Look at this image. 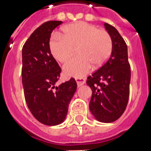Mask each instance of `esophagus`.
<instances>
[{
    "label": "esophagus",
    "mask_w": 151,
    "mask_h": 151,
    "mask_svg": "<svg viewBox=\"0 0 151 151\" xmlns=\"http://www.w3.org/2000/svg\"><path fill=\"white\" fill-rule=\"evenodd\" d=\"M76 81H77V84H78V87L82 86L83 84H84L85 83V80L84 78H77L76 79Z\"/></svg>",
    "instance_id": "obj_1"
}]
</instances>
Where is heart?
Returning a JSON list of instances; mask_svg holds the SVG:
<instances>
[{
	"instance_id": "heart-1",
	"label": "heart",
	"mask_w": 151,
	"mask_h": 151,
	"mask_svg": "<svg viewBox=\"0 0 151 151\" xmlns=\"http://www.w3.org/2000/svg\"><path fill=\"white\" fill-rule=\"evenodd\" d=\"M63 35L56 33L50 42L52 56L60 63L69 60L77 48V57L63 66L67 77L83 78L94 67H101L112 51L111 36L103 29L84 22L68 24L63 29Z\"/></svg>"
}]
</instances>
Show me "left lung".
Here are the masks:
<instances>
[{"label":"left lung","instance_id":"obj_1","mask_svg":"<svg viewBox=\"0 0 151 151\" xmlns=\"http://www.w3.org/2000/svg\"><path fill=\"white\" fill-rule=\"evenodd\" d=\"M112 41L109 59L89 76L87 84L92 91L89 109L99 122H112L124 112L129 96L130 66L127 46L115 27L104 24Z\"/></svg>","mask_w":151,"mask_h":151}]
</instances>
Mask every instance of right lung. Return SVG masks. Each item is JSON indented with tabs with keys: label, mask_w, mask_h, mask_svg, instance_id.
Returning a JSON list of instances; mask_svg holds the SVG:
<instances>
[{
	"label": "right lung",
	"mask_w": 151,
	"mask_h": 151,
	"mask_svg": "<svg viewBox=\"0 0 151 151\" xmlns=\"http://www.w3.org/2000/svg\"><path fill=\"white\" fill-rule=\"evenodd\" d=\"M49 21L32 33L22 48V78L24 99L36 119L46 126H56L66 119L77 83L69 81L56 86L61 69L50 50L51 33L62 24Z\"/></svg>",
	"instance_id": "add662e5"
}]
</instances>
